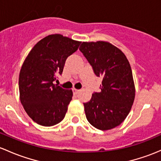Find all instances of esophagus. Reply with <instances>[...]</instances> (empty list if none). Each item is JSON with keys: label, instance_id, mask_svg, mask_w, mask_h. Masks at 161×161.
Wrapping results in <instances>:
<instances>
[{"label": "esophagus", "instance_id": "1", "mask_svg": "<svg viewBox=\"0 0 161 161\" xmlns=\"http://www.w3.org/2000/svg\"><path fill=\"white\" fill-rule=\"evenodd\" d=\"M72 92H73V93L75 94V95H77L78 93H79V92H80V90H79V89H72Z\"/></svg>", "mask_w": 161, "mask_h": 161}]
</instances>
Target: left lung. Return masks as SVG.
<instances>
[{"mask_svg":"<svg viewBox=\"0 0 161 161\" xmlns=\"http://www.w3.org/2000/svg\"><path fill=\"white\" fill-rule=\"evenodd\" d=\"M92 68L102 77L99 92L83 103L86 119L92 126L107 130L119 126L129 114L135 98V87L129 61L109 42H82L79 48Z\"/></svg>","mask_w":161,"mask_h":161,"instance_id":"1","label":"left lung"}]
</instances>
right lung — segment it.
<instances>
[{"label": "right lung", "mask_w": 161, "mask_h": 161, "mask_svg": "<svg viewBox=\"0 0 161 161\" xmlns=\"http://www.w3.org/2000/svg\"><path fill=\"white\" fill-rule=\"evenodd\" d=\"M80 44L59 34L48 35L33 47L24 62L18 82L20 100L28 116L41 126H54L65 117L72 91L54 82Z\"/></svg>", "instance_id": "right-lung-1"}]
</instances>
